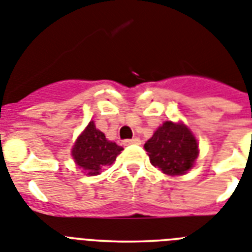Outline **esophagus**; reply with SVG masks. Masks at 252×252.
<instances>
[{
  "mask_svg": "<svg viewBox=\"0 0 252 252\" xmlns=\"http://www.w3.org/2000/svg\"><path fill=\"white\" fill-rule=\"evenodd\" d=\"M140 144H141V140L140 138H137V137H134V138H132V140L124 141V145H126V146H128V145H140Z\"/></svg>",
  "mask_w": 252,
  "mask_h": 252,
  "instance_id": "34e87169",
  "label": "esophagus"
}]
</instances>
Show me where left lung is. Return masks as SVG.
I'll return each instance as SVG.
<instances>
[{"instance_id": "left-lung-1", "label": "left lung", "mask_w": 252, "mask_h": 252, "mask_svg": "<svg viewBox=\"0 0 252 252\" xmlns=\"http://www.w3.org/2000/svg\"><path fill=\"white\" fill-rule=\"evenodd\" d=\"M150 163L169 176L184 175L198 157L195 137L183 124L163 123L145 144Z\"/></svg>"}]
</instances>
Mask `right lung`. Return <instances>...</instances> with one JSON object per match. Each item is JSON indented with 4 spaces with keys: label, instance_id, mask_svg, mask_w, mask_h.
<instances>
[{
    "label": "right lung",
    "instance_id": "obj_1",
    "mask_svg": "<svg viewBox=\"0 0 252 252\" xmlns=\"http://www.w3.org/2000/svg\"><path fill=\"white\" fill-rule=\"evenodd\" d=\"M123 147L115 142L106 140V136L98 130L91 122L77 138L72 149V157L80 168L94 176L101 172L102 167L111 165L116 157L122 153Z\"/></svg>",
    "mask_w": 252,
    "mask_h": 252
}]
</instances>
